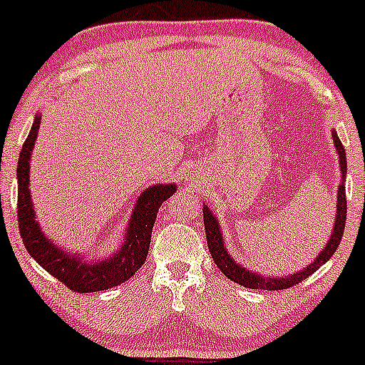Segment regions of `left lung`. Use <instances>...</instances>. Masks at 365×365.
Returning <instances> with one entry per match:
<instances>
[{"label":"left lung","instance_id":"left-lung-1","mask_svg":"<svg viewBox=\"0 0 365 365\" xmlns=\"http://www.w3.org/2000/svg\"><path fill=\"white\" fill-rule=\"evenodd\" d=\"M332 142H334L336 152H338L339 159V171H341V182L338 187V201H336V215H334V225H332V232L329 241L326 242L324 250L315 256V259L312 263L303 268V270L294 272L291 275H262L258 272L250 270L239 262H235L234 256L228 253L225 237H223L222 227H220L218 218L211 211V207L206 206V202H202V215H204V228H206V239H207V247H210V253L213 256L216 267L227 275L228 279L234 280V282L241 284L244 287H250V289H263V291H279V289H287V287L296 286L298 282L305 280L308 275L314 274L315 270H319L320 267L326 262H329V258L334 255V251L338 250L339 242H341L343 230H345L346 223V192H345V180H346V154L343 149V143L339 140L336 131L332 130Z\"/></svg>","mask_w":365,"mask_h":365}]
</instances>
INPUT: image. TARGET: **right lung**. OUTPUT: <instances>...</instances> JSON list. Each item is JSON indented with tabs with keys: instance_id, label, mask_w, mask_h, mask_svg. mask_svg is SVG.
I'll use <instances>...</instances> for the list:
<instances>
[{
	"instance_id": "right-lung-1",
	"label": "right lung",
	"mask_w": 365,
	"mask_h": 365,
	"mask_svg": "<svg viewBox=\"0 0 365 365\" xmlns=\"http://www.w3.org/2000/svg\"><path fill=\"white\" fill-rule=\"evenodd\" d=\"M41 126V114H36L29 135L24 142L17 166V215L19 230L24 246L48 274L66 284L74 293H95L109 289L133 277L135 272L145 262L150 246L152 228L159 207L175 194L176 183H155L147 187L131 211L128 227L124 228L121 246L115 253L102 259H86V253H72L63 250L48 237L39 225L33 199H31V158Z\"/></svg>"
}]
</instances>
